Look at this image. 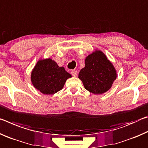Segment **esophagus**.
I'll return each instance as SVG.
<instances>
[{
	"label": "esophagus",
	"instance_id": "34e87169",
	"mask_svg": "<svg viewBox=\"0 0 148 148\" xmlns=\"http://www.w3.org/2000/svg\"><path fill=\"white\" fill-rule=\"evenodd\" d=\"M71 74L72 75V76L76 77L77 76V72L76 71H71Z\"/></svg>",
	"mask_w": 148,
	"mask_h": 148
}]
</instances>
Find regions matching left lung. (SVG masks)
Returning a JSON list of instances; mask_svg holds the SVG:
<instances>
[{
  "instance_id": "1",
  "label": "left lung",
  "mask_w": 148,
  "mask_h": 148,
  "mask_svg": "<svg viewBox=\"0 0 148 148\" xmlns=\"http://www.w3.org/2000/svg\"><path fill=\"white\" fill-rule=\"evenodd\" d=\"M78 77L87 91L101 95L111 88L117 77V71L106 55L96 49L86 57L85 66L80 70Z\"/></svg>"
}]
</instances>
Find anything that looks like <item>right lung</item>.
<instances>
[{
  "mask_svg": "<svg viewBox=\"0 0 148 148\" xmlns=\"http://www.w3.org/2000/svg\"><path fill=\"white\" fill-rule=\"evenodd\" d=\"M71 77L63 66H59L50 57L40 59L31 73L32 86L44 95H53L59 91Z\"/></svg>",
  "mask_w": 148,
  "mask_h": 148,
  "instance_id": "right-lung-1",
  "label": "right lung"
}]
</instances>
